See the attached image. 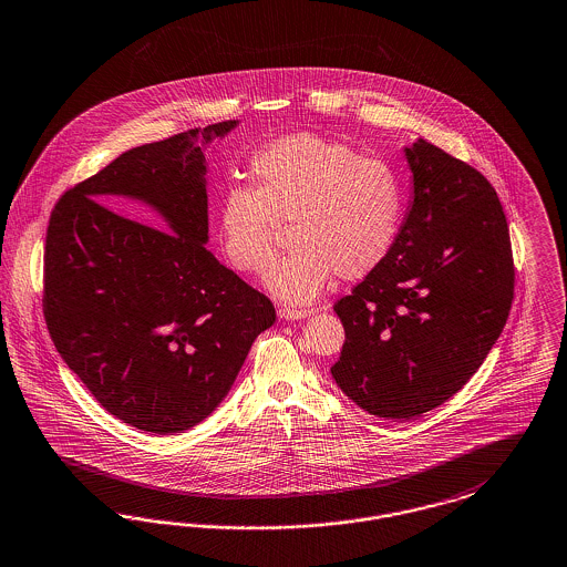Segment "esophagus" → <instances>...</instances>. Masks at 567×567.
I'll return each instance as SVG.
<instances>
[{"mask_svg": "<svg viewBox=\"0 0 567 567\" xmlns=\"http://www.w3.org/2000/svg\"><path fill=\"white\" fill-rule=\"evenodd\" d=\"M315 310H297V308H291V306H280L278 308V317L282 318V320H299V318L310 317Z\"/></svg>", "mask_w": 567, "mask_h": 567, "instance_id": "34e87169", "label": "esophagus"}]
</instances>
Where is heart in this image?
I'll return each mask as SVG.
<instances>
[{
  "label": "heart",
  "mask_w": 567,
  "mask_h": 567,
  "mask_svg": "<svg viewBox=\"0 0 567 567\" xmlns=\"http://www.w3.org/2000/svg\"><path fill=\"white\" fill-rule=\"evenodd\" d=\"M250 185H227L217 206V240L240 272H266L280 221L295 247L266 276L289 303H308L338 274L361 280L384 264L403 217V183L382 158L317 133L276 136L249 164Z\"/></svg>",
  "instance_id": "1"
}]
</instances>
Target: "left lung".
I'll list each match as a JSON object with an SVG mask.
<instances>
[{
    "mask_svg": "<svg viewBox=\"0 0 567 567\" xmlns=\"http://www.w3.org/2000/svg\"><path fill=\"white\" fill-rule=\"evenodd\" d=\"M405 156L413 200L394 247L333 306L346 331L333 380L385 420L452 399L498 340L515 295L511 234L492 183L424 138Z\"/></svg>",
    "mask_w": 567,
    "mask_h": 567,
    "instance_id": "left-lung-1",
    "label": "left lung"
}]
</instances>
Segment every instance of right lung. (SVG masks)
<instances>
[{
  "mask_svg": "<svg viewBox=\"0 0 567 567\" xmlns=\"http://www.w3.org/2000/svg\"><path fill=\"white\" fill-rule=\"evenodd\" d=\"M238 122L135 147L69 187L45 229V327L69 369L138 431H187L234 384L272 301L206 249L204 147ZM150 203L138 223L103 205ZM104 202L101 204L100 200Z\"/></svg>",
  "mask_w": 567,
  "mask_h": 567,
  "instance_id": "right-lung-1",
  "label": "right lung"
}]
</instances>
